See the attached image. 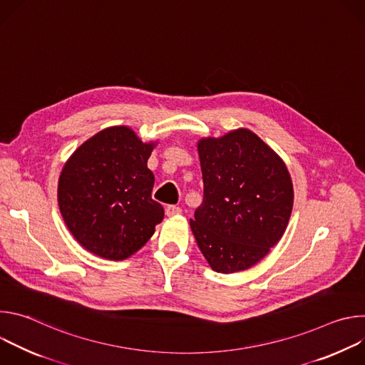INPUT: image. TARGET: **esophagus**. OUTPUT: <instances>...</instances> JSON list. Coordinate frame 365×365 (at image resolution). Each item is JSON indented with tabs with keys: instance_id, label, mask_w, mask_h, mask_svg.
<instances>
[{
	"instance_id": "obj_1",
	"label": "esophagus",
	"mask_w": 365,
	"mask_h": 365,
	"mask_svg": "<svg viewBox=\"0 0 365 365\" xmlns=\"http://www.w3.org/2000/svg\"><path fill=\"white\" fill-rule=\"evenodd\" d=\"M179 214H182V210L179 206H176V205H168L166 206V215L168 217H175V215H179Z\"/></svg>"
}]
</instances>
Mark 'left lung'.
Wrapping results in <instances>:
<instances>
[{
	"label": "left lung",
	"instance_id": "8db88e82",
	"mask_svg": "<svg viewBox=\"0 0 365 365\" xmlns=\"http://www.w3.org/2000/svg\"><path fill=\"white\" fill-rule=\"evenodd\" d=\"M203 200L190 228L206 262L224 274L264 258L286 231L293 185L286 165L252 131L202 138Z\"/></svg>",
	"mask_w": 365,
	"mask_h": 365
}]
</instances>
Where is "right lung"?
<instances>
[{
  "label": "right lung",
  "mask_w": 365,
  "mask_h": 365,
  "mask_svg": "<svg viewBox=\"0 0 365 365\" xmlns=\"http://www.w3.org/2000/svg\"><path fill=\"white\" fill-rule=\"evenodd\" d=\"M154 145L128 127H110L86 140L66 162L59 207L85 250L114 262L125 259L163 221V206L151 199L154 176L147 168Z\"/></svg>",
  "instance_id": "right-lung-1"
}]
</instances>
